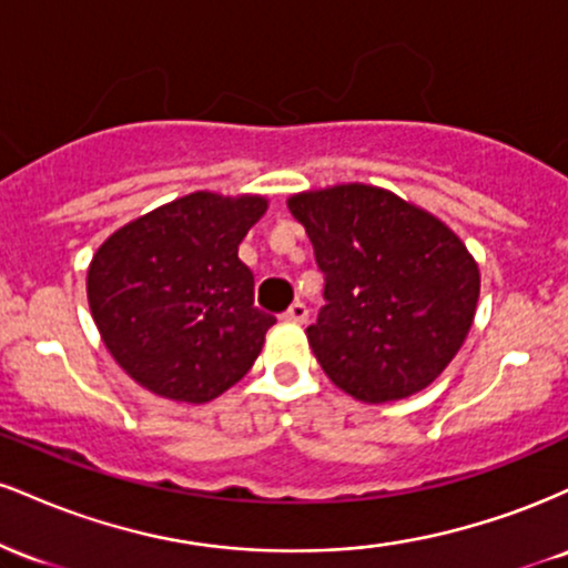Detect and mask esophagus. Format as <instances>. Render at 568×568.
<instances>
[{
  "label": "esophagus",
  "mask_w": 568,
  "mask_h": 568,
  "mask_svg": "<svg viewBox=\"0 0 568 568\" xmlns=\"http://www.w3.org/2000/svg\"><path fill=\"white\" fill-rule=\"evenodd\" d=\"M306 317H310V310H306L304 302H293L288 310L283 312V321L288 323H306Z\"/></svg>",
  "instance_id": "esophagus-1"
}]
</instances>
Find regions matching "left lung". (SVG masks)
<instances>
[{"label":"left lung","mask_w":568,"mask_h":568,"mask_svg":"<svg viewBox=\"0 0 568 568\" xmlns=\"http://www.w3.org/2000/svg\"><path fill=\"white\" fill-rule=\"evenodd\" d=\"M288 207L325 280L306 336L328 379L363 403L400 400L435 382L478 304V264L462 240L366 184L296 194Z\"/></svg>","instance_id":"8db88e82"}]
</instances>
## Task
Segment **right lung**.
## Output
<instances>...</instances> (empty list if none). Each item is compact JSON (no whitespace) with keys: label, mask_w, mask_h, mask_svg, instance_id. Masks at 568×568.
Segmentation results:
<instances>
[{"label":"right lung","mask_w":568,"mask_h":568,"mask_svg":"<svg viewBox=\"0 0 568 568\" xmlns=\"http://www.w3.org/2000/svg\"><path fill=\"white\" fill-rule=\"evenodd\" d=\"M264 211V197L194 192L98 247L88 270L90 312L141 387L207 403L251 371L275 317L253 304V272L237 247Z\"/></svg>","instance_id":"add662e5"}]
</instances>
